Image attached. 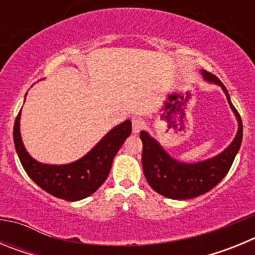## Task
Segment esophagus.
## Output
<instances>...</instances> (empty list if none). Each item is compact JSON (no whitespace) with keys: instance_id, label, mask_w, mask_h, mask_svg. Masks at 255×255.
<instances>
[{"instance_id":"esophagus-1","label":"esophagus","mask_w":255,"mask_h":255,"mask_svg":"<svg viewBox=\"0 0 255 255\" xmlns=\"http://www.w3.org/2000/svg\"><path fill=\"white\" fill-rule=\"evenodd\" d=\"M144 120L143 119H140V117H135V119H132V132H139L141 129L144 128Z\"/></svg>"}]
</instances>
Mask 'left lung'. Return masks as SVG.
I'll return each mask as SVG.
<instances>
[{
    "label": "left lung",
    "mask_w": 255,
    "mask_h": 255,
    "mask_svg": "<svg viewBox=\"0 0 255 255\" xmlns=\"http://www.w3.org/2000/svg\"><path fill=\"white\" fill-rule=\"evenodd\" d=\"M200 74L206 82L221 87L226 94L230 108L238 120V132L229 147L217 155L204 161L188 163L171 157L161 144L150 136L149 132L145 130L140 131V139L143 141L141 164L144 176L153 190L170 199H191L215 188L226 176L242 145V117L231 103L226 87L221 83L220 79L207 73L206 70H200Z\"/></svg>",
    "instance_id": "1"
}]
</instances>
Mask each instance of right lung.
I'll list each match as a JSON object with an SVG mask.
<instances>
[{
	"label": "right lung",
	"mask_w": 255,
	"mask_h": 255,
	"mask_svg": "<svg viewBox=\"0 0 255 255\" xmlns=\"http://www.w3.org/2000/svg\"><path fill=\"white\" fill-rule=\"evenodd\" d=\"M20 116L21 110L13 125V144L22 167L39 188L69 202L82 200L97 191L107 179L116 153L131 134V121L126 120L110 130L82 158L65 164L42 163L25 149L20 134Z\"/></svg>",
	"instance_id": "add662e5"
}]
</instances>
